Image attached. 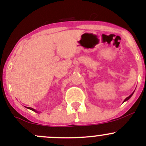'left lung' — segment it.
<instances>
[{"label":"left lung","mask_w":146,"mask_h":146,"mask_svg":"<svg viewBox=\"0 0 146 146\" xmlns=\"http://www.w3.org/2000/svg\"><path fill=\"white\" fill-rule=\"evenodd\" d=\"M133 93H132V94H131V95H129V97H127V98H126V99H125V100H124V101H123V102H126V101H127V100H129V99H130V98H131V96H132V95H133Z\"/></svg>","instance_id":"left-lung-1"}]
</instances>
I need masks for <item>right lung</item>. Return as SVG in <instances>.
Returning a JSON list of instances; mask_svg holds the SVG:
<instances>
[{
    "instance_id": "add662e5",
    "label": "right lung",
    "mask_w": 146,
    "mask_h": 146,
    "mask_svg": "<svg viewBox=\"0 0 146 146\" xmlns=\"http://www.w3.org/2000/svg\"><path fill=\"white\" fill-rule=\"evenodd\" d=\"M27 109H29V110H32V111H35V112H37L38 113V111H36V110H35V109H33V108H31V107H27Z\"/></svg>"
}]
</instances>
